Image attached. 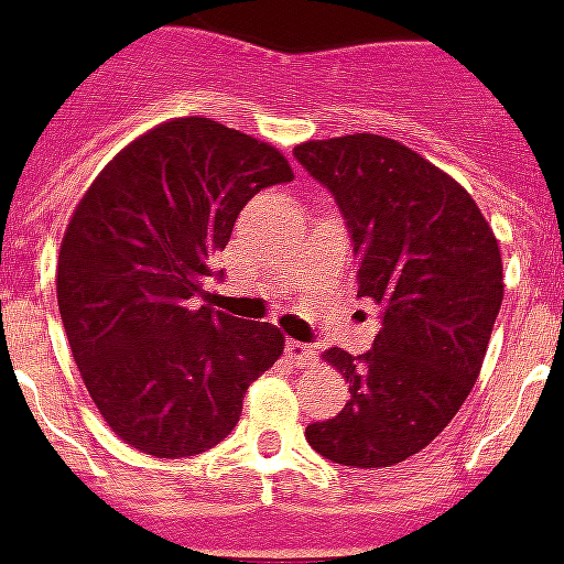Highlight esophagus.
I'll return each instance as SVG.
<instances>
[{"mask_svg":"<svg viewBox=\"0 0 564 564\" xmlns=\"http://www.w3.org/2000/svg\"><path fill=\"white\" fill-rule=\"evenodd\" d=\"M285 356L291 358V364H296V367H313V364L318 361L316 352H313L307 344L293 341V338L285 344Z\"/></svg>","mask_w":564,"mask_h":564,"instance_id":"34e87169","label":"esophagus"}]
</instances>
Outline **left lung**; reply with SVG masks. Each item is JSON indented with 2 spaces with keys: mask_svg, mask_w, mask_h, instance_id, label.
I'll use <instances>...</instances> for the list:
<instances>
[{
  "mask_svg": "<svg viewBox=\"0 0 564 564\" xmlns=\"http://www.w3.org/2000/svg\"><path fill=\"white\" fill-rule=\"evenodd\" d=\"M293 154L341 212L358 296L381 305L372 350L325 352L350 401L305 437L341 466H395L446 430L480 376L502 305L500 246L471 194L392 138L344 134Z\"/></svg>",
  "mask_w": 564,
  "mask_h": 564,
  "instance_id": "left-lung-1",
  "label": "left lung"
}]
</instances>
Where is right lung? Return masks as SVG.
Instances as JSON below:
<instances>
[{"label": "right lung", "mask_w": 564, "mask_h": 564, "mask_svg": "<svg viewBox=\"0 0 564 564\" xmlns=\"http://www.w3.org/2000/svg\"><path fill=\"white\" fill-rule=\"evenodd\" d=\"M268 143L212 118H174L107 163L58 251V313L104 421L152 457H192L237 426L285 336L197 305L253 194L291 183Z\"/></svg>", "instance_id": "obj_1"}]
</instances>
